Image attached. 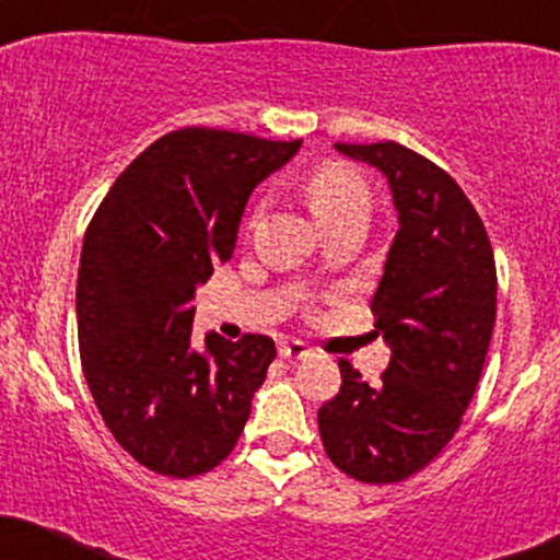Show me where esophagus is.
I'll return each instance as SVG.
<instances>
[{"mask_svg": "<svg viewBox=\"0 0 560 560\" xmlns=\"http://www.w3.org/2000/svg\"><path fill=\"white\" fill-rule=\"evenodd\" d=\"M311 354L313 349L307 343H302V340H283L280 343V357H285V360H307Z\"/></svg>", "mask_w": 560, "mask_h": 560, "instance_id": "esophagus-1", "label": "esophagus"}]
</instances>
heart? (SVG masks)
I'll list each match as a JSON object with an SVG mask.
<instances>
[{
    "label": "heart",
    "instance_id": "heart-1",
    "mask_svg": "<svg viewBox=\"0 0 560 560\" xmlns=\"http://www.w3.org/2000/svg\"><path fill=\"white\" fill-rule=\"evenodd\" d=\"M307 206L318 222H327L354 206H369V189L354 170L343 164H322L305 184Z\"/></svg>",
    "mask_w": 560,
    "mask_h": 560
}]
</instances>
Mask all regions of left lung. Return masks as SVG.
<instances>
[{"label": "left lung", "mask_w": 560, "mask_h": 560, "mask_svg": "<svg viewBox=\"0 0 560 560\" xmlns=\"http://www.w3.org/2000/svg\"><path fill=\"white\" fill-rule=\"evenodd\" d=\"M335 148L385 175L398 233L371 300L390 363L369 385L340 360V390L318 409V431L346 476L396 483L462 425L492 340L498 271L481 217L443 167L393 140Z\"/></svg>", "instance_id": "obj_1"}]
</instances>
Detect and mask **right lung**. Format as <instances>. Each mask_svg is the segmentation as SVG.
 Segmentation results:
<instances>
[{"label":"right lung","instance_id":"obj_1","mask_svg":"<svg viewBox=\"0 0 560 560\" xmlns=\"http://www.w3.org/2000/svg\"><path fill=\"white\" fill-rule=\"evenodd\" d=\"M302 140L186 126L148 145L101 200L82 244V371L106 429L170 478L214 470L238 443L275 340L206 335L191 346L197 285L231 260L249 195Z\"/></svg>","mask_w":560,"mask_h":560}]
</instances>
